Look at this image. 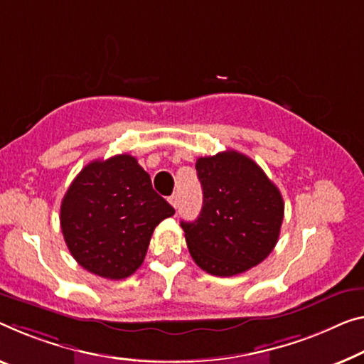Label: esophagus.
<instances>
[{
    "label": "esophagus",
    "instance_id": "esophagus-1",
    "mask_svg": "<svg viewBox=\"0 0 364 364\" xmlns=\"http://www.w3.org/2000/svg\"><path fill=\"white\" fill-rule=\"evenodd\" d=\"M169 203L174 206V208L177 210V206H178V200H177V195H172V197H169Z\"/></svg>",
    "mask_w": 364,
    "mask_h": 364
}]
</instances>
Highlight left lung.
<instances>
[{
	"instance_id": "8db88e82",
	"label": "left lung",
	"mask_w": 364,
	"mask_h": 364,
	"mask_svg": "<svg viewBox=\"0 0 364 364\" xmlns=\"http://www.w3.org/2000/svg\"><path fill=\"white\" fill-rule=\"evenodd\" d=\"M203 206L193 223L182 221L188 252L201 270L234 277L265 260L283 223L282 193L260 166L228 149L197 159Z\"/></svg>"
}]
</instances>
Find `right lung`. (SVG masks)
Returning a JSON list of instances; mask_svg holds the SVG:
<instances>
[{
    "label": "right lung",
    "mask_w": 364,
    "mask_h": 364,
    "mask_svg": "<svg viewBox=\"0 0 364 364\" xmlns=\"http://www.w3.org/2000/svg\"><path fill=\"white\" fill-rule=\"evenodd\" d=\"M174 213L136 158L117 154L76 176L61 201L60 225L82 268L124 279L141 267L154 228Z\"/></svg>",
    "instance_id": "obj_1"
}]
</instances>
